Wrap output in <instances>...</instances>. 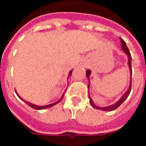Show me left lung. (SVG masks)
I'll return each mask as SVG.
<instances>
[{
	"mask_svg": "<svg viewBox=\"0 0 146 146\" xmlns=\"http://www.w3.org/2000/svg\"><path fill=\"white\" fill-rule=\"evenodd\" d=\"M120 42H121V48L123 50V51L125 52L126 54H127V58H128V66H129V69H130V73H131V81H130V86H129V88L128 90L127 91L124 95H123L122 97L120 98L119 101L116 102L115 104L112 105V106H106V107H99V106H95L94 104V102L92 101V98L90 97V95H89L88 93V98L90 99V105L93 106L95 109H97V110H103V111H113V110H116V108H118L120 106V105L122 104L123 102L125 101L126 99L128 97V95H130V92H131V75H132V69H131V53H130V51H129L128 48L127 47V45H126L125 41L123 40L122 38H120ZM91 75V70H88L86 71V76L88 77V79L89 80V76ZM88 90H89V87H90V81H89V84L88 85Z\"/></svg>",
	"mask_w": 146,
	"mask_h": 146,
	"instance_id": "left-lung-1",
	"label": "left lung"
}]
</instances>
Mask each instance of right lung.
<instances>
[{
    "instance_id": "add662e5",
    "label": "right lung",
    "mask_w": 146,
    "mask_h": 146,
    "mask_svg": "<svg viewBox=\"0 0 146 146\" xmlns=\"http://www.w3.org/2000/svg\"><path fill=\"white\" fill-rule=\"evenodd\" d=\"M72 72H73V70H70V73H69V76H68V77L71 76V74H72ZM64 94H65V93H64ZM64 94L62 95V97H61V98H60V99H59L58 101L56 102H54V103H52V104H50V105H47V106H36V105L32 104V103H30V102H28L25 101L24 99H23V98H21L20 96L18 95V94H17V95H18V96H19V98H21V99H22V100H23V101L25 102H26V103H27V104L29 106H30V107H31V108H33V109H35V110H44V109H47V108H50V107H51V106H54V105H56V104H57V103H58V102H60L62 101V98H63Z\"/></svg>"
}]
</instances>
